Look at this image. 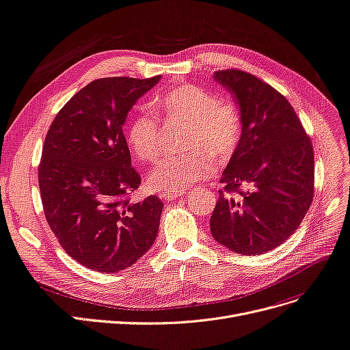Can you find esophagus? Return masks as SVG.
Masks as SVG:
<instances>
[{"mask_svg": "<svg viewBox=\"0 0 350 350\" xmlns=\"http://www.w3.org/2000/svg\"><path fill=\"white\" fill-rule=\"evenodd\" d=\"M185 193L181 191V193H165V191H163V193H160V197L163 200H167V202H173V200H176V199H178V197H181L183 196Z\"/></svg>", "mask_w": 350, "mask_h": 350, "instance_id": "esophagus-1", "label": "esophagus"}]
</instances>
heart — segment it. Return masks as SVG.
Instances as JSON below:
<instances>
[{"instance_id": "b5f03b06", "label": "heart", "mask_w": 350, "mask_h": 350, "mask_svg": "<svg viewBox=\"0 0 350 350\" xmlns=\"http://www.w3.org/2000/svg\"><path fill=\"white\" fill-rule=\"evenodd\" d=\"M154 111L167 121L187 124L183 154L163 159L148 174V186L165 193H181L210 177L219 161L230 159L241 139V116L230 100H219L206 88L181 84L156 98ZM126 142L135 159L154 161L161 153L160 120L151 111L131 117Z\"/></svg>"}]
</instances>
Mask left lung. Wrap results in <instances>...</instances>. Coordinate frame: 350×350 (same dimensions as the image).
<instances>
[{"instance_id": "1", "label": "left lung", "mask_w": 350, "mask_h": 350, "mask_svg": "<svg viewBox=\"0 0 350 350\" xmlns=\"http://www.w3.org/2000/svg\"><path fill=\"white\" fill-rule=\"evenodd\" d=\"M215 80L234 94L241 139L224 169L211 236L239 254L279 247L305 219L314 194L313 146L295 109L270 84L241 70Z\"/></svg>"}]
</instances>
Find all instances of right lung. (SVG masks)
Listing matches in <instances>:
<instances>
[{"mask_svg": "<svg viewBox=\"0 0 350 350\" xmlns=\"http://www.w3.org/2000/svg\"><path fill=\"white\" fill-rule=\"evenodd\" d=\"M161 77H107L87 84L58 111L42 146L44 215L68 256L101 273L130 267L153 246L163 202H131L142 185L123 133L129 111Z\"/></svg>", "mask_w": 350, "mask_h": 350, "instance_id": "obj_1", "label": "right lung"}]
</instances>
